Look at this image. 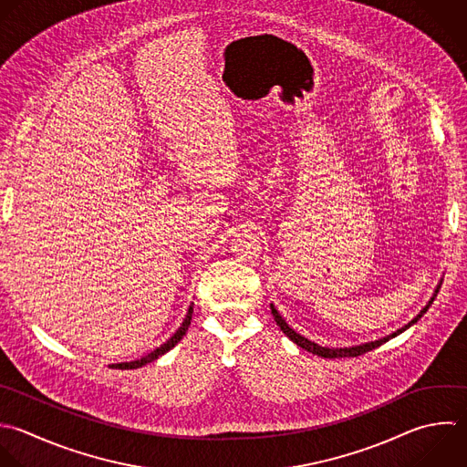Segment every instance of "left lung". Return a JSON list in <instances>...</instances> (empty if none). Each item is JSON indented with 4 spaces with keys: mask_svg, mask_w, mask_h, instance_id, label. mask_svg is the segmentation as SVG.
<instances>
[{
    "mask_svg": "<svg viewBox=\"0 0 467 467\" xmlns=\"http://www.w3.org/2000/svg\"><path fill=\"white\" fill-rule=\"evenodd\" d=\"M440 288V286H438ZM438 288H436V292H434V296L438 294ZM432 301H434V297H431V301L425 305V308L410 321V323H407L405 327H401L400 330H396L394 334H390V336H387V337H381V339H378V341H370V343H365V345H358V347H348V348H328V347H321V345H317V343H314V341H310V339H306V337H303L301 334H297L294 328H290L288 325H286V321L279 316V312L274 308V305H270V308H272V314H274V319H275V323L279 325V328L297 345V347H301V348H305V350H308V352H312V354H316V356H321V358H356V356H361V354H365V352H368V350H372V348H376V347H379V345H383L385 341H389L390 337H394V336H398V334H401L403 330H407L410 325H414L425 312H427V308L432 305Z\"/></svg>",
    "mask_w": 467,
    "mask_h": 467,
    "instance_id": "8db88e82",
    "label": "left lung"
}]
</instances>
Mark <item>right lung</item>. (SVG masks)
Instances as JSON below:
<instances>
[{
    "label": "right lung",
    "instance_id": "right-lung-1",
    "mask_svg": "<svg viewBox=\"0 0 467 467\" xmlns=\"http://www.w3.org/2000/svg\"><path fill=\"white\" fill-rule=\"evenodd\" d=\"M192 314H193V306H190L188 308V314H186V319L182 321V325H181V328L164 343V345H161L159 348H155L153 352H150L148 356H144V358H140V359H135V361H130V363H117V365H111V367H115V368H139V367H142V365H146V363H150V361H153V359H157L159 356H162V354H166L168 350H171L181 339H182V336L186 334V330H188V327H190V323H192Z\"/></svg>",
    "mask_w": 467,
    "mask_h": 467
}]
</instances>
